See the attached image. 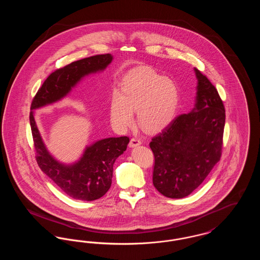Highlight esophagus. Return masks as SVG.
<instances>
[{
	"mask_svg": "<svg viewBox=\"0 0 260 260\" xmlns=\"http://www.w3.org/2000/svg\"><path fill=\"white\" fill-rule=\"evenodd\" d=\"M140 144H141L140 139H139V138H137V137H135V138H132V139H131L129 147L134 148V147H136V146H138V145H140Z\"/></svg>",
	"mask_w": 260,
	"mask_h": 260,
	"instance_id": "34e87169",
	"label": "esophagus"
}]
</instances>
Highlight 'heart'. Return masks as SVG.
<instances>
[{
  "label": "heart",
  "instance_id": "b5f03b06",
  "mask_svg": "<svg viewBox=\"0 0 260 260\" xmlns=\"http://www.w3.org/2000/svg\"><path fill=\"white\" fill-rule=\"evenodd\" d=\"M179 93L172 80L150 68H141L129 75L121 91L114 89L109 99V118L119 131H125L135 122L148 133H158L171 124L176 115Z\"/></svg>",
  "mask_w": 260,
  "mask_h": 260
}]
</instances>
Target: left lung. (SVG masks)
<instances>
[{"label":"left lung","mask_w":260,"mask_h":260,"mask_svg":"<svg viewBox=\"0 0 260 260\" xmlns=\"http://www.w3.org/2000/svg\"><path fill=\"white\" fill-rule=\"evenodd\" d=\"M194 71L197 78L194 108L176 117L150 142L155 157L153 184L168 198L190 195L221 156L222 100L209 79L198 69Z\"/></svg>","instance_id":"8db88e82"}]
</instances>
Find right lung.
<instances>
[{
  "instance_id": "obj_1",
  "label": "right lung",
  "mask_w": 260,
  "mask_h": 260,
  "mask_svg": "<svg viewBox=\"0 0 260 260\" xmlns=\"http://www.w3.org/2000/svg\"><path fill=\"white\" fill-rule=\"evenodd\" d=\"M113 60L110 53L99 54L72 62L47 78L31 104L30 124L42 172L71 198L94 201L110 189L113 166L126 150L127 136L100 139L86 146L82 156L71 164L57 161L47 148L35 121V110L66 98L87 76L104 71Z\"/></svg>"
}]
</instances>
